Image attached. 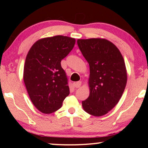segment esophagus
I'll use <instances>...</instances> for the list:
<instances>
[{
  "label": "esophagus",
  "instance_id": "obj_1",
  "mask_svg": "<svg viewBox=\"0 0 148 148\" xmlns=\"http://www.w3.org/2000/svg\"><path fill=\"white\" fill-rule=\"evenodd\" d=\"M81 86H82V82H77L75 83V84H74V86H75V88H80Z\"/></svg>",
  "mask_w": 148,
  "mask_h": 148
}]
</instances>
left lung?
<instances>
[{"label":"left lung","instance_id":"8db88e82","mask_svg":"<svg viewBox=\"0 0 148 148\" xmlns=\"http://www.w3.org/2000/svg\"><path fill=\"white\" fill-rule=\"evenodd\" d=\"M77 45L90 65V96L82 101L84 110L95 116L106 114L117 104L124 92L127 75L121 52L102 38L79 39Z\"/></svg>","mask_w":148,"mask_h":148}]
</instances>
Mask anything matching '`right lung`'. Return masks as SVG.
<instances>
[{
    "mask_svg": "<svg viewBox=\"0 0 148 148\" xmlns=\"http://www.w3.org/2000/svg\"><path fill=\"white\" fill-rule=\"evenodd\" d=\"M75 38L56 36L35 42L25 58L23 81L38 110L50 114L62 106L69 94L66 73L60 62L71 51Z\"/></svg>",
    "mask_w": 148,
    "mask_h": 148,
    "instance_id": "1",
    "label": "right lung"
}]
</instances>
